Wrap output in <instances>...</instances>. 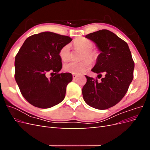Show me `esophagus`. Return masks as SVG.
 I'll list each match as a JSON object with an SVG mask.
<instances>
[{
  "mask_svg": "<svg viewBox=\"0 0 150 150\" xmlns=\"http://www.w3.org/2000/svg\"><path fill=\"white\" fill-rule=\"evenodd\" d=\"M78 76L77 75V74H72V78H73V79H76Z\"/></svg>",
  "mask_w": 150,
  "mask_h": 150,
  "instance_id": "esophagus-1",
  "label": "esophagus"
}]
</instances>
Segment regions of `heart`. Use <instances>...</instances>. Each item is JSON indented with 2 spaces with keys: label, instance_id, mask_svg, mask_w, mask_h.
<instances>
[{
  "label": "heart",
  "instance_id": "obj_1",
  "mask_svg": "<svg viewBox=\"0 0 150 150\" xmlns=\"http://www.w3.org/2000/svg\"><path fill=\"white\" fill-rule=\"evenodd\" d=\"M74 45L76 48L83 50L84 51L82 59H84L86 58H89L92 61L97 59L98 52L96 50L91 49L93 47V43L90 40L84 38H78L74 40ZM59 55L62 61H69L71 57L70 45L66 44L63 46L60 49ZM89 60L86 59L81 62H70L66 63L64 65V70L69 73L80 74L89 69L91 66V61Z\"/></svg>",
  "mask_w": 150,
  "mask_h": 150
}]
</instances>
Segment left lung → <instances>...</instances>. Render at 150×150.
Listing matches in <instances>:
<instances>
[{"label": "left lung", "mask_w": 150, "mask_h": 150, "mask_svg": "<svg viewBox=\"0 0 150 150\" xmlns=\"http://www.w3.org/2000/svg\"><path fill=\"white\" fill-rule=\"evenodd\" d=\"M86 38L96 44L101 52L91 71L104 72L105 76L98 83L97 79L86 76L83 99L90 106L106 110L118 103L128 91L133 79L134 63L128 44L110 30H99ZM99 75L101 78L102 75Z\"/></svg>", "instance_id": "8db88e82"}]
</instances>
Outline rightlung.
Segmentation results:
<instances>
[{"label":"right lung","mask_w":150,"mask_h":150,"mask_svg":"<svg viewBox=\"0 0 150 150\" xmlns=\"http://www.w3.org/2000/svg\"><path fill=\"white\" fill-rule=\"evenodd\" d=\"M71 40L69 36L43 32L30 36L22 44L15 58V79L22 95L32 105L46 109L64 99L72 76L59 73L62 69L59 52ZM49 71L55 75L48 79Z\"/></svg>","instance_id":"1"}]
</instances>
